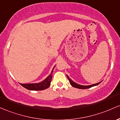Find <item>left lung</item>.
<instances>
[{"instance_id": "obj_1", "label": "left lung", "mask_w": 120, "mask_h": 120, "mask_svg": "<svg viewBox=\"0 0 120 120\" xmlns=\"http://www.w3.org/2000/svg\"><path fill=\"white\" fill-rule=\"evenodd\" d=\"M67 78H68V80H69L70 83L71 85L72 86V87H75V88H79V89H83V90H84V89H87V88H91V87H94V86H98V84H100L101 82H102V81H101L100 82H99V83H95V84H91V85L84 86V85H81V84H78V83H75V82H74L73 80H71L70 78H69V76H68L67 75Z\"/></svg>"}]
</instances>
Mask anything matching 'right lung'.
Here are the masks:
<instances>
[{"mask_svg":"<svg viewBox=\"0 0 120 120\" xmlns=\"http://www.w3.org/2000/svg\"><path fill=\"white\" fill-rule=\"evenodd\" d=\"M55 66H56V65L54 66L50 75L43 81L40 82V83H29V84L20 83V85L22 86V87L25 88L26 89L31 90V91H41V90H44L49 88L50 86V83L52 79V74H53V70Z\"/></svg>","mask_w":120,"mask_h":120,"instance_id":"add662e5","label":"right lung"}]
</instances>
